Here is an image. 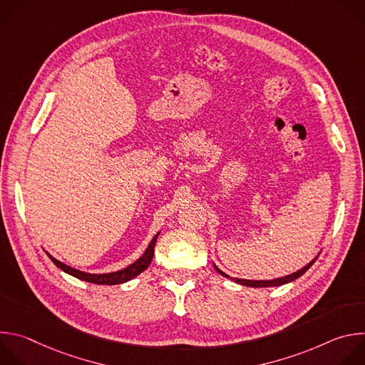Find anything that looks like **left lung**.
Instances as JSON below:
<instances>
[{"instance_id":"obj_1","label":"left lung","mask_w":365,"mask_h":365,"mask_svg":"<svg viewBox=\"0 0 365 365\" xmlns=\"http://www.w3.org/2000/svg\"><path fill=\"white\" fill-rule=\"evenodd\" d=\"M317 258H318V257H315L314 259H312V262L307 263V266H304L303 269H300V270H297V272H294V273H292V274H289V276L279 277V279H273V280H245V279L230 277L228 274H225L224 272H221L215 264H214V267H215V270H217L221 276H224V277H227V279H231L232 282H235V283H238V284H242V286H248V287H274V286H282V284H286V283H290V282L299 279L302 274H304V273L309 270V267H310L312 264H314V263L317 262Z\"/></svg>"}]
</instances>
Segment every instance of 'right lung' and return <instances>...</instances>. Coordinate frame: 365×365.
<instances>
[{
	"mask_svg": "<svg viewBox=\"0 0 365 365\" xmlns=\"http://www.w3.org/2000/svg\"><path fill=\"white\" fill-rule=\"evenodd\" d=\"M159 234L160 232H158L153 237V240L150 241L144 254L137 259V262H134L133 264H130L128 267H125L123 270L113 272V273H103V274L85 273V272H81V270H76L73 267H69V266L63 264L62 262H59V259H56L55 257H51L50 254H47V255L50 257L51 262H53L59 269H62L65 273H68V274H71V276H73L79 280H85V282L95 283V284H110V286L111 284H121V283H125V282L134 279L135 276L143 273L150 266L151 259H153V254H154V245H155V241H158Z\"/></svg>",
	"mask_w": 365,
	"mask_h": 365,
	"instance_id": "right-lung-1",
	"label": "right lung"
}]
</instances>
